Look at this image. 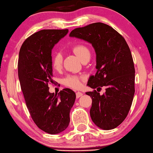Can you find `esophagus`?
Masks as SVG:
<instances>
[{"label": "esophagus", "instance_id": "34e87169", "mask_svg": "<svg viewBox=\"0 0 153 153\" xmlns=\"http://www.w3.org/2000/svg\"><path fill=\"white\" fill-rule=\"evenodd\" d=\"M83 95V93H81V92H76V98H79V97H81Z\"/></svg>", "mask_w": 153, "mask_h": 153}]
</instances>
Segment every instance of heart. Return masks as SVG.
Instances as JSON below:
<instances>
[{
	"mask_svg": "<svg viewBox=\"0 0 153 153\" xmlns=\"http://www.w3.org/2000/svg\"><path fill=\"white\" fill-rule=\"evenodd\" d=\"M74 53L78 57L80 60H83L86 57H90L89 49L83 44H77L72 47ZM63 65V57L60 53H56L52 57V66L55 70H60ZM85 79L84 76L76 75H68L63 79V82L65 86L74 89H79L82 85V81Z\"/></svg>",
	"mask_w": 153,
	"mask_h": 153,
	"instance_id": "b5f03b06",
	"label": "heart"
}]
</instances>
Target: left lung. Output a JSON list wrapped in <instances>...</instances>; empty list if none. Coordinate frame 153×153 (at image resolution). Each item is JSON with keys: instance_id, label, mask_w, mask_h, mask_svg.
I'll return each instance as SVG.
<instances>
[{"instance_id": "1", "label": "left lung", "mask_w": 153, "mask_h": 153, "mask_svg": "<svg viewBox=\"0 0 153 153\" xmlns=\"http://www.w3.org/2000/svg\"><path fill=\"white\" fill-rule=\"evenodd\" d=\"M92 44L96 54V74L90 76L88 85L94 90L87 92L92 98L90 114L93 122L100 128H115L127 117L135 88V68L131 50L123 38L111 26L101 22L77 27L70 33Z\"/></svg>"}]
</instances>
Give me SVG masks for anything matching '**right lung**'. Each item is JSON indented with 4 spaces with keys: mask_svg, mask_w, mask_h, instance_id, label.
Segmentation results:
<instances>
[{
    "mask_svg": "<svg viewBox=\"0 0 153 153\" xmlns=\"http://www.w3.org/2000/svg\"><path fill=\"white\" fill-rule=\"evenodd\" d=\"M65 30H42L22 44L18 60V76L33 120L50 134L61 133L70 123V111L76 94L69 88L50 93L52 80V50L68 33Z\"/></svg>",
    "mask_w": 153,
    "mask_h": 153,
    "instance_id": "obj_1",
    "label": "right lung"
}]
</instances>
